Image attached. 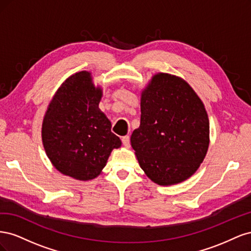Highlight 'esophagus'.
Masks as SVG:
<instances>
[{"instance_id": "1", "label": "esophagus", "mask_w": 251, "mask_h": 251, "mask_svg": "<svg viewBox=\"0 0 251 251\" xmlns=\"http://www.w3.org/2000/svg\"><path fill=\"white\" fill-rule=\"evenodd\" d=\"M121 141H123V144L125 147H128L130 146V137L128 136H124V137H121Z\"/></svg>"}]
</instances>
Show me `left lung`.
<instances>
[{
    "label": "left lung",
    "mask_w": 251,
    "mask_h": 251,
    "mask_svg": "<svg viewBox=\"0 0 251 251\" xmlns=\"http://www.w3.org/2000/svg\"><path fill=\"white\" fill-rule=\"evenodd\" d=\"M140 126L131 144L140 168L159 185L188 179L209 146V120L188 83L168 73L155 74L141 93Z\"/></svg>",
    "instance_id": "left-lung-1"
}]
</instances>
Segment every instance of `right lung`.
Returning <instances> with one entry per match:
<instances>
[{"mask_svg":"<svg viewBox=\"0 0 251 251\" xmlns=\"http://www.w3.org/2000/svg\"><path fill=\"white\" fill-rule=\"evenodd\" d=\"M102 90L88 71L68 77L49 103L43 120L44 149L54 168L66 176L88 181L105 166L121 146L111 121L98 108Z\"/></svg>","mask_w":251,"mask_h":251,"instance_id":"1","label":"right lung"}]
</instances>
